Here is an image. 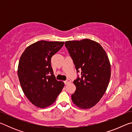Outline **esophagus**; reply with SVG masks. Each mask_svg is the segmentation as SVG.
Masks as SVG:
<instances>
[{"label": "esophagus", "mask_w": 132, "mask_h": 132, "mask_svg": "<svg viewBox=\"0 0 132 132\" xmlns=\"http://www.w3.org/2000/svg\"><path fill=\"white\" fill-rule=\"evenodd\" d=\"M70 82H71V80L70 79H68V80H66V81H64V84H68L70 83Z\"/></svg>", "instance_id": "1"}]
</instances>
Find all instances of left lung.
<instances>
[{
  "label": "left lung",
  "mask_w": 132,
  "mask_h": 132,
  "mask_svg": "<svg viewBox=\"0 0 132 132\" xmlns=\"http://www.w3.org/2000/svg\"><path fill=\"white\" fill-rule=\"evenodd\" d=\"M77 72L81 77L74 80L76 90L71 100L79 108H92L101 100L111 77V64L108 55L98 42L89 39L65 42Z\"/></svg>",
  "instance_id": "obj_1"
}]
</instances>
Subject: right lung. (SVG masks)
Segmentation results:
<instances>
[{
	"mask_svg": "<svg viewBox=\"0 0 132 132\" xmlns=\"http://www.w3.org/2000/svg\"><path fill=\"white\" fill-rule=\"evenodd\" d=\"M63 45L64 42L38 41L29 45L20 58L17 73L21 88L38 108L52 105L64 87V82L56 79L51 63Z\"/></svg>",
	"mask_w": 132,
	"mask_h": 132,
	"instance_id": "right-lung-1",
	"label": "right lung"
}]
</instances>
